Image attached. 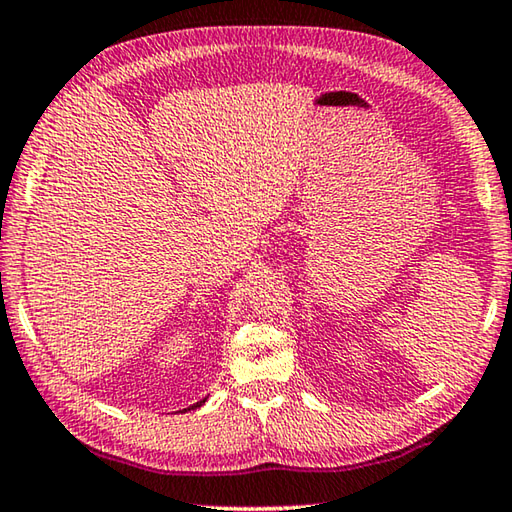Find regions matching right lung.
<instances>
[{"label":"right lung","instance_id":"obj_1","mask_svg":"<svg viewBox=\"0 0 512 512\" xmlns=\"http://www.w3.org/2000/svg\"><path fill=\"white\" fill-rule=\"evenodd\" d=\"M205 400H207V397H203L201 402H196V404H192V406H187V409H183V411H194V409H198V406H203V404H205Z\"/></svg>","mask_w":512,"mask_h":512}]
</instances>
